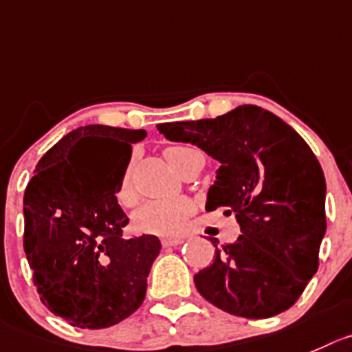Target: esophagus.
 <instances>
[{"mask_svg": "<svg viewBox=\"0 0 352 352\" xmlns=\"http://www.w3.org/2000/svg\"><path fill=\"white\" fill-rule=\"evenodd\" d=\"M183 239H162V247H176L182 245Z\"/></svg>", "mask_w": 352, "mask_h": 352, "instance_id": "obj_1", "label": "esophagus"}]
</instances>
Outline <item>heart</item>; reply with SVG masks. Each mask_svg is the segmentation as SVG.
<instances>
[{
	"mask_svg": "<svg viewBox=\"0 0 352 352\" xmlns=\"http://www.w3.org/2000/svg\"><path fill=\"white\" fill-rule=\"evenodd\" d=\"M199 150L185 145H170L164 150V155L169 160L174 169H182L186 160ZM117 202L124 207H129L136 202V192L131 185L129 167L124 173L122 179L117 188ZM193 206L185 197L162 200H148L142 204L133 214V228L138 233L157 236H178L186 226V219L192 214Z\"/></svg>",
	"mask_w": 352,
	"mask_h": 352,
	"instance_id": "b5f03b06",
	"label": "heart"
}]
</instances>
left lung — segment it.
Instances as JSON below:
<instances>
[{
	"label": "left lung",
	"instance_id": "1",
	"mask_svg": "<svg viewBox=\"0 0 352 352\" xmlns=\"http://www.w3.org/2000/svg\"><path fill=\"white\" fill-rule=\"evenodd\" d=\"M170 142L200 146L219 162L207 210L235 212L242 235L217 245L195 274L204 299L249 320L296 304L318 271L327 230L324 176L306 142L276 116L242 105L216 119L157 126Z\"/></svg>",
	"mask_w": 352,
	"mask_h": 352
}]
</instances>
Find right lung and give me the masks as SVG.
Masks as SVG:
<instances>
[{
    "label": "right lung",
    "mask_w": 352,
    "mask_h": 352,
    "mask_svg": "<svg viewBox=\"0 0 352 352\" xmlns=\"http://www.w3.org/2000/svg\"><path fill=\"white\" fill-rule=\"evenodd\" d=\"M143 129L82 126L43 155L23 193V250L41 302L79 329L112 327L142 306L157 236L126 240L117 188ZM105 142L98 157L81 154Z\"/></svg>",
    "instance_id": "1"
}]
</instances>
